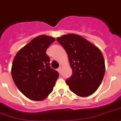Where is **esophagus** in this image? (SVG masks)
<instances>
[{"label":"esophagus","instance_id":"obj_1","mask_svg":"<svg viewBox=\"0 0 121 121\" xmlns=\"http://www.w3.org/2000/svg\"><path fill=\"white\" fill-rule=\"evenodd\" d=\"M57 71L60 74H61V67H59L57 69Z\"/></svg>","mask_w":121,"mask_h":121}]
</instances>
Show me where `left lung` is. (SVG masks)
Listing matches in <instances>:
<instances>
[{
  "mask_svg": "<svg viewBox=\"0 0 121 121\" xmlns=\"http://www.w3.org/2000/svg\"><path fill=\"white\" fill-rule=\"evenodd\" d=\"M66 52L72 75L66 80L70 90L82 97L93 94L105 73L103 54L98 47L80 35H63L56 39Z\"/></svg>",
  "mask_w": 121,
  "mask_h": 121,
  "instance_id": "obj_1",
  "label": "left lung"
}]
</instances>
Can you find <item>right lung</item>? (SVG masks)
<instances>
[{"instance_id": "add662e5", "label": "right lung", "mask_w": 121, "mask_h": 121, "mask_svg": "<svg viewBox=\"0 0 121 121\" xmlns=\"http://www.w3.org/2000/svg\"><path fill=\"white\" fill-rule=\"evenodd\" d=\"M55 38L40 35L17 52L13 61L12 76L20 92L30 100L40 101L52 92L59 77L50 66L46 50Z\"/></svg>"}]
</instances>
